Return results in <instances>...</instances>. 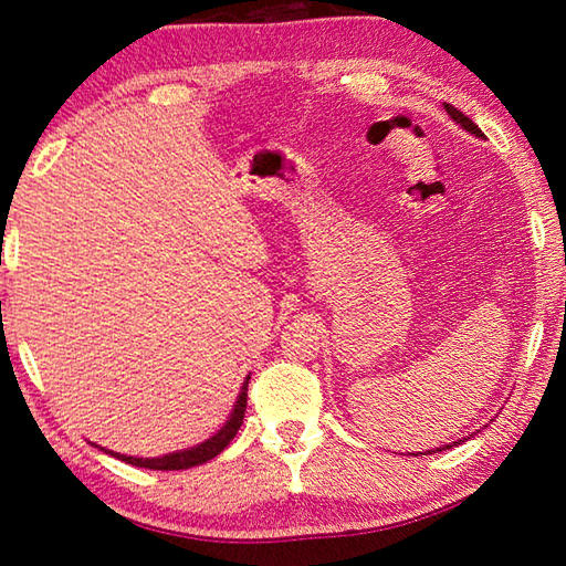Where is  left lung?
Here are the masks:
<instances>
[{
	"label": "left lung",
	"mask_w": 566,
	"mask_h": 566,
	"mask_svg": "<svg viewBox=\"0 0 566 566\" xmlns=\"http://www.w3.org/2000/svg\"><path fill=\"white\" fill-rule=\"evenodd\" d=\"M444 109H447V114H449V117H452L457 124H459V127H462V129H467L469 134H474V137H479V139H484V134H482V129H479L476 127V124L472 122V119H469V117H464V114L462 112H459L457 107H452V104H447L444 102ZM476 434V432H474ZM474 434H469V437H462V439H457V442H449V444H444V447H437L434 449V452H442V449H452V447H457V444H462V442H467V439H472ZM421 454V452H419Z\"/></svg>",
	"instance_id": "left-lung-1"
}]
</instances>
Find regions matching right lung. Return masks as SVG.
I'll use <instances>...</instances> for the list:
<instances>
[{"instance_id":"right-lung-1","label":"right lung","mask_w":566,"mask_h":566,"mask_svg":"<svg viewBox=\"0 0 566 566\" xmlns=\"http://www.w3.org/2000/svg\"><path fill=\"white\" fill-rule=\"evenodd\" d=\"M247 385H249V377L244 379L242 391H239V397H237V401H234L232 415L227 417L224 424L219 427L212 437L205 439V442L195 444V447L177 449V452H169V454H165V457H149V459H145V457H127V454H119V452H109V449H104V447H99V444H94V447H99L102 452H107V454H112V457L122 459V462L134 464V467H145V469H157V472H175V469H191V467L205 464V462H209V459H214L219 452H222V449L237 437L239 427H242L244 411H247Z\"/></svg>"}]
</instances>
